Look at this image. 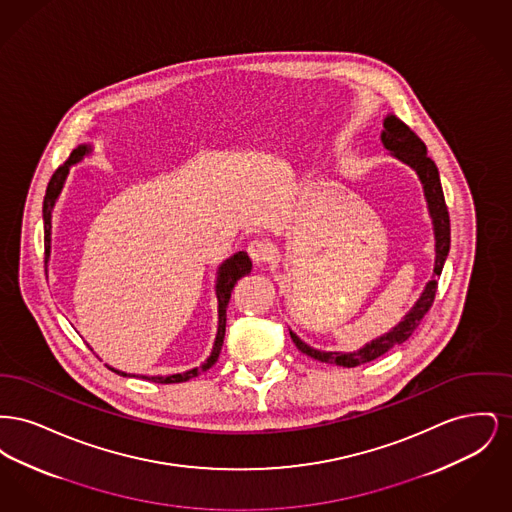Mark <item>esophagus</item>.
Returning a JSON list of instances; mask_svg holds the SVG:
<instances>
[{"mask_svg": "<svg viewBox=\"0 0 512 512\" xmlns=\"http://www.w3.org/2000/svg\"><path fill=\"white\" fill-rule=\"evenodd\" d=\"M247 253H249V257L253 259V263H257V265L267 263L268 259H270V255H272L270 247H268V244H265L263 240H253V242H249V244H247Z\"/></svg>", "mask_w": 512, "mask_h": 512, "instance_id": "obj_1", "label": "esophagus"}]
</instances>
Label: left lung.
<instances>
[{"label": "left lung", "instance_id": "1", "mask_svg": "<svg viewBox=\"0 0 512 512\" xmlns=\"http://www.w3.org/2000/svg\"><path fill=\"white\" fill-rule=\"evenodd\" d=\"M382 144L386 149H390L391 155L397 157L399 161H403L405 165H409L411 169L416 171L422 186H424V195L428 201V211L432 217L434 224V238H436V265H434V280H430L424 288V292L420 295V299L414 303L413 309L405 315V318L390 330L388 334L376 338V340L366 343L363 349L353 351V353H338V351H318L313 349L311 345H307L305 341L299 340L292 330V336L295 347L309 355L311 359H317L320 363H330V365L353 366L365 365L374 359H378L380 355L388 353L391 347L409 340L413 336L414 330L418 328L420 320L430 311L436 290H438V278L445 265V259L449 255V245H451V224H449V211L445 205V197L441 190V182H439V172L436 163L428 157V151L424 142L414 134L413 130L401 121L395 115H388L384 119V132H382Z\"/></svg>", "mask_w": 512, "mask_h": 512}]
</instances>
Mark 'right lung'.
Segmentation results:
<instances>
[{
	"mask_svg": "<svg viewBox=\"0 0 512 512\" xmlns=\"http://www.w3.org/2000/svg\"><path fill=\"white\" fill-rule=\"evenodd\" d=\"M92 153V146H78L73 149L71 157L53 172L51 180H49L48 190H46V197H44V247H46V261L49 259V251H51V213H53V207H55V201L63 190V184L67 180V174L71 165H76L78 161L84 159V155ZM251 272V261L247 257L245 251H238L236 255H232L230 259H226L219 267L217 272V299H219V330H217V338H215V345H213V351L209 355V359L201 366H195L192 370H186V372H180V374H171V376H142L146 380H153L157 384H178V382H186L190 378H194L197 374L209 370L211 366L217 363L219 359L220 349H222V343H224V332H226V307H228V301H230V295L234 286L238 284V280ZM111 368V366H109ZM113 372L121 374V376H130L126 372L121 370H115L111 368ZM134 376V374H132Z\"/></svg>",
	"mask_w": 512,
	"mask_h": 512,
	"instance_id": "right-lung-1",
	"label": "right lung"
}]
</instances>
